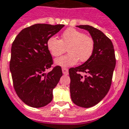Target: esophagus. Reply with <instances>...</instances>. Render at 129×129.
Here are the masks:
<instances>
[{"mask_svg": "<svg viewBox=\"0 0 129 129\" xmlns=\"http://www.w3.org/2000/svg\"><path fill=\"white\" fill-rule=\"evenodd\" d=\"M62 73L64 74H68L69 73V71H68V69H67V68H64V67H63L62 69Z\"/></svg>", "mask_w": 129, "mask_h": 129, "instance_id": "1", "label": "esophagus"}]
</instances>
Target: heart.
Here are the masks:
<instances>
[{
  "label": "heart",
  "instance_id": "obj_1",
  "mask_svg": "<svg viewBox=\"0 0 129 129\" xmlns=\"http://www.w3.org/2000/svg\"><path fill=\"white\" fill-rule=\"evenodd\" d=\"M47 48L54 57L62 55L66 50L69 53L55 60V64L60 67H71L76 64L79 59L84 62L90 59L94 50V41L90 36L74 28L64 31L61 39L50 37L46 43Z\"/></svg>",
  "mask_w": 129,
  "mask_h": 129
}]
</instances>
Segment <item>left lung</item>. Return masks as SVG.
Wrapping results in <instances>:
<instances>
[{
  "label": "left lung",
  "mask_w": 129,
  "mask_h": 129,
  "mask_svg": "<svg viewBox=\"0 0 129 129\" xmlns=\"http://www.w3.org/2000/svg\"><path fill=\"white\" fill-rule=\"evenodd\" d=\"M87 30L94 41L92 56L83 64L70 68V94L77 106L89 108L100 103L110 88L116 65L111 40L101 31L89 25L76 26ZM81 73H85L84 76Z\"/></svg>",
  "instance_id": "left-lung-1"
}]
</instances>
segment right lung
<instances>
[{
    "label": "right lung",
    "mask_w": 129,
    "mask_h": 129,
    "mask_svg": "<svg viewBox=\"0 0 129 129\" xmlns=\"http://www.w3.org/2000/svg\"><path fill=\"white\" fill-rule=\"evenodd\" d=\"M63 24H36L22 30L11 48L10 71L17 95L30 107H44L53 100V91L62 76L59 66L46 73L53 59L46 43Z\"/></svg>",
    "instance_id": "add662e5"
}]
</instances>
